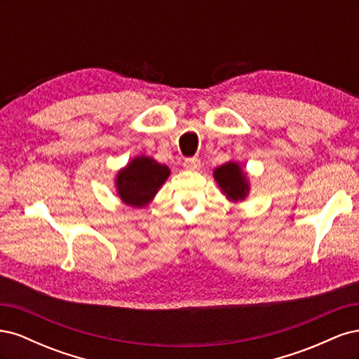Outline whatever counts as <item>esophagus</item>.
<instances>
[{
    "mask_svg": "<svg viewBox=\"0 0 359 359\" xmlns=\"http://www.w3.org/2000/svg\"><path fill=\"white\" fill-rule=\"evenodd\" d=\"M182 166H184V169H187V170H199V168H201V160L196 158V157L187 158V160H184Z\"/></svg>",
    "mask_w": 359,
    "mask_h": 359,
    "instance_id": "1",
    "label": "esophagus"
}]
</instances>
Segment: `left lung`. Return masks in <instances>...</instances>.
Here are the masks:
<instances>
[{
  "label": "left lung",
  "mask_w": 359,
  "mask_h": 359,
  "mask_svg": "<svg viewBox=\"0 0 359 359\" xmlns=\"http://www.w3.org/2000/svg\"><path fill=\"white\" fill-rule=\"evenodd\" d=\"M214 180L226 199L231 202H243L250 193V182L247 172L241 168L238 161H227L224 165L215 168Z\"/></svg>",
  "instance_id": "obj_1"
}]
</instances>
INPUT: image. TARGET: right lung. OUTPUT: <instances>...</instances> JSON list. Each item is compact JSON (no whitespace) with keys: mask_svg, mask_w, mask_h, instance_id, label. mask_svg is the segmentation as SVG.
Returning <instances> with one entry per match:
<instances>
[{"mask_svg":"<svg viewBox=\"0 0 359 359\" xmlns=\"http://www.w3.org/2000/svg\"><path fill=\"white\" fill-rule=\"evenodd\" d=\"M170 175L166 165L148 156H137L130 160L115 177L118 198L126 205L142 208L153 202L156 194Z\"/></svg>","mask_w":359,"mask_h":359,"instance_id":"1","label":"right lung"}]
</instances>
